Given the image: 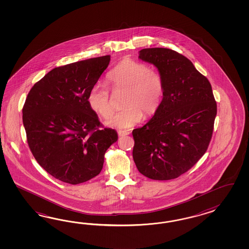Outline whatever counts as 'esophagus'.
<instances>
[{"label": "esophagus", "mask_w": 249, "mask_h": 249, "mask_svg": "<svg viewBox=\"0 0 249 249\" xmlns=\"http://www.w3.org/2000/svg\"><path fill=\"white\" fill-rule=\"evenodd\" d=\"M118 134H119V136H121V137H123V136L128 135V134H129V132H128V131H126V130H119Z\"/></svg>", "instance_id": "1"}]
</instances>
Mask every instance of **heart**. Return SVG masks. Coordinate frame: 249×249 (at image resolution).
Here are the masks:
<instances>
[{"label":"heart","mask_w":249,"mask_h":249,"mask_svg":"<svg viewBox=\"0 0 249 249\" xmlns=\"http://www.w3.org/2000/svg\"><path fill=\"white\" fill-rule=\"evenodd\" d=\"M114 89L125 90L122 98L124 107L105 121L109 128L128 129L145 117L158 110L164 96V80L158 71L147 64L124 59L107 75ZM88 104L96 113L106 118L112 112L109 91L102 84H95L88 94Z\"/></svg>","instance_id":"b5f03b06"}]
</instances>
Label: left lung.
Instances as JSON below:
<instances>
[{
    "mask_svg": "<svg viewBox=\"0 0 249 249\" xmlns=\"http://www.w3.org/2000/svg\"><path fill=\"white\" fill-rule=\"evenodd\" d=\"M139 58L156 67L165 90L153 117L132 131L133 160L150 179H175L196 164L210 143L217 112L211 84L172 49L145 48Z\"/></svg>",
    "mask_w": 249,
    "mask_h": 249,
    "instance_id": "8db88e82",
    "label": "left lung"
}]
</instances>
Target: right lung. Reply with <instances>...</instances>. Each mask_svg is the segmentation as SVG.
Here are the masks:
<instances>
[{
  "label": "right lung",
  "instance_id": "add662e5",
  "mask_svg": "<svg viewBox=\"0 0 249 249\" xmlns=\"http://www.w3.org/2000/svg\"><path fill=\"white\" fill-rule=\"evenodd\" d=\"M109 61L104 55L53 68L28 93L23 107L27 142L40 166L59 181L78 184L97 176L106 151L118 141L115 129L99 128L88 104Z\"/></svg>",
  "mask_w": 249,
  "mask_h": 249
}]
</instances>
